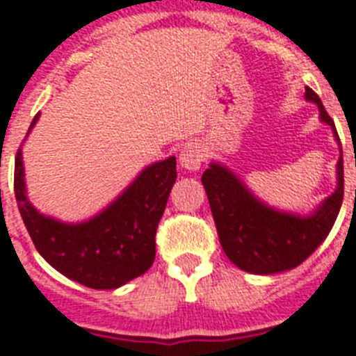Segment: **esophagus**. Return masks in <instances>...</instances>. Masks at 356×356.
<instances>
[{"label":"esophagus","instance_id":"1","mask_svg":"<svg viewBox=\"0 0 356 356\" xmlns=\"http://www.w3.org/2000/svg\"><path fill=\"white\" fill-rule=\"evenodd\" d=\"M203 156H205V153L201 149V145L186 144L183 149L179 151V164L188 172H197L201 168V162H203Z\"/></svg>","mask_w":356,"mask_h":356}]
</instances>
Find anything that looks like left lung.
I'll return each mask as SVG.
<instances>
[{"instance_id":"obj_1","label":"left lung","mask_w":356,"mask_h":356,"mask_svg":"<svg viewBox=\"0 0 356 356\" xmlns=\"http://www.w3.org/2000/svg\"><path fill=\"white\" fill-rule=\"evenodd\" d=\"M305 99L316 103L320 122L332 129L340 147L337 188L310 214L279 211L260 201L222 162H211L201 175L223 251L234 266L249 273L271 275L298 268L331 233L342 207L343 159L337 127L318 94L309 86H305Z\"/></svg>"}]
</instances>
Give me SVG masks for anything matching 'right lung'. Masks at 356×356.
Returning <instances> with one entry per match:
<instances>
[{
    "mask_svg": "<svg viewBox=\"0 0 356 356\" xmlns=\"http://www.w3.org/2000/svg\"><path fill=\"white\" fill-rule=\"evenodd\" d=\"M40 118L36 114L27 134ZM177 179L175 156L153 162L116 200L85 222L68 223L33 207L25 188L22 147L14 164V194L36 251L72 281L96 290H114L149 270L155 234Z\"/></svg>",
    "mask_w": 356,
    "mask_h": 356,
    "instance_id": "add662e5",
    "label": "right lung"
}]
</instances>
